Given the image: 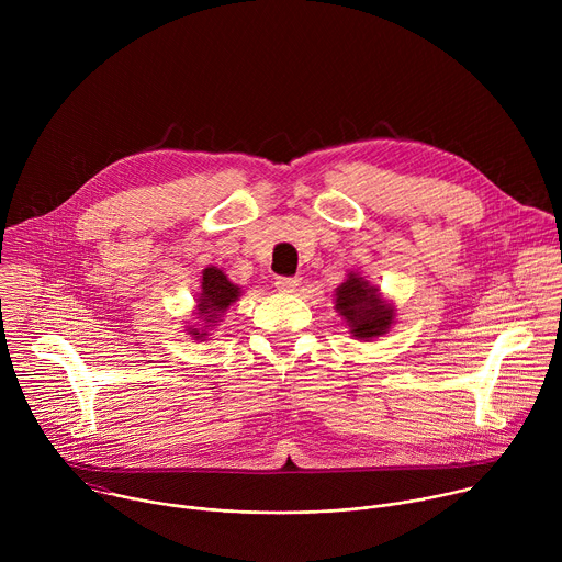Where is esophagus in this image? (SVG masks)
<instances>
[{
    "label": "esophagus",
    "mask_w": 562,
    "mask_h": 562,
    "mask_svg": "<svg viewBox=\"0 0 562 562\" xmlns=\"http://www.w3.org/2000/svg\"><path fill=\"white\" fill-rule=\"evenodd\" d=\"M276 286H278V291H282V293H295L297 286H300V278H278V280H276Z\"/></svg>",
    "instance_id": "34e87169"
}]
</instances>
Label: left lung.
<instances>
[{
    "label": "left lung",
    "mask_w": 562,
    "mask_h": 562,
    "mask_svg": "<svg viewBox=\"0 0 562 562\" xmlns=\"http://www.w3.org/2000/svg\"><path fill=\"white\" fill-rule=\"evenodd\" d=\"M334 304L349 334L360 342H371L395 325V304L360 271L347 273V280L334 293Z\"/></svg>",
    "instance_id": "8db88e82"
}]
</instances>
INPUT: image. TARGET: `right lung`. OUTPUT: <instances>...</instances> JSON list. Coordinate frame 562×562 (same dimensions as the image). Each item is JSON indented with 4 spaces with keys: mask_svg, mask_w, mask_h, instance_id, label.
I'll return each instance as SVG.
<instances>
[{
    "mask_svg": "<svg viewBox=\"0 0 562 562\" xmlns=\"http://www.w3.org/2000/svg\"><path fill=\"white\" fill-rule=\"evenodd\" d=\"M243 286L235 284L228 280V276L220 269L209 265L202 271V282H200V293L195 297V308H193V323H189L184 327V331L198 340L204 342L211 331L217 327V323H222V315L226 313V308L239 300L243 295Z\"/></svg>",
    "mask_w": 562,
    "mask_h": 562,
    "instance_id": "obj_1",
    "label": "right lung"
}]
</instances>
